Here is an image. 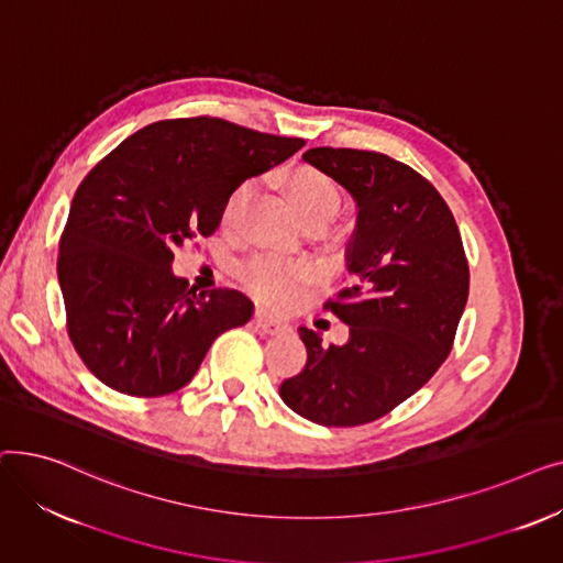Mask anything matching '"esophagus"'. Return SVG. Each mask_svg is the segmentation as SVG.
<instances>
[{"label":"esophagus","mask_w":563,"mask_h":563,"mask_svg":"<svg viewBox=\"0 0 563 563\" xmlns=\"http://www.w3.org/2000/svg\"><path fill=\"white\" fill-rule=\"evenodd\" d=\"M255 323H257V329H260L262 333H269V335L285 333V331L289 329L285 321L274 319L272 314H266V312H262V310H257V312H255Z\"/></svg>","instance_id":"34e87169"}]
</instances>
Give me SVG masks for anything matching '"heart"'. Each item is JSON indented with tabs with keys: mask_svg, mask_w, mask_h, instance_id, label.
I'll list each match as a JSON object with an SVG mask.
<instances>
[{
	"mask_svg": "<svg viewBox=\"0 0 563 563\" xmlns=\"http://www.w3.org/2000/svg\"><path fill=\"white\" fill-rule=\"evenodd\" d=\"M253 180L236 185L225 205H223V223L234 225L244 207L253 194ZM289 194L294 205H297L299 214L306 219L312 217H335L340 207V191L329 175H323L314 168H301L291 177ZM240 283L274 308H289L297 303L308 285L314 278V266L306 260H291L278 253H262L246 260L240 269H236Z\"/></svg>",
	"mask_w": 563,
	"mask_h": 563,
	"instance_id": "heart-1",
	"label": "heart"
}]
</instances>
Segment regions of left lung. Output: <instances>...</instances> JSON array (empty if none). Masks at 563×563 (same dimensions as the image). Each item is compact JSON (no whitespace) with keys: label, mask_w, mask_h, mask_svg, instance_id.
<instances>
[{"label":"left lung","mask_w":563,"mask_h":563,"mask_svg":"<svg viewBox=\"0 0 563 563\" xmlns=\"http://www.w3.org/2000/svg\"><path fill=\"white\" fill-rule=\"evenodd\" d=\"M303 162L342 185L358 207L346 246L351 283L327 301L349 327L342 346L299 329L301 374L283 401L323 427H358L418 393L450 356L470 269L459 225L435 187L410 166L353 147H310Z\"/></svg>","instance_id":"left-lung-1"}]
</instances>
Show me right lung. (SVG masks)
<instances>
[{"label":"right lung","instance_id":"1","mask_svg":"<svg viewBox=\"0 0 563 563\" xmlns=\"http://www.w3.org/2000/svg\"><path fill=\"white\" fill-rule=\"evenodd\" d=\"M303 145L223 118H175L139 130L84 177L56 274L70 342L104 386L132 397L180 390L212 342L251 319L242 291H196L173 276V249L210 236L236 185Z\"/></svg>","mask_w":563,"mask_h":563}]
</instances>
